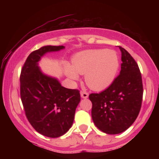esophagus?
Wrapping results in <instances>:
<instances>
[{
    "label": "esophagus",
    "mask_w": 159,
    "mask_h": 159,
    "mask_svg": "<svg viewBox=\"0 0 159 159\" xmlns=\"http://www.w3.org/2000/svg\"><path fill=\"white\" fill-rule=\"evenodd\" d=\"M88 93H87L86 92V91H84V90H82V91H81V98H87V97H88Z\"/></svg>",
    "instance_id": "esophagus-1"
}]
</instances>
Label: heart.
<instances>
[{
	"mask_svg": "<svg viewBox=\"0 0 159 159\" xmlns=\"http://www.w3.org/2000/svg\"><path fill=\"white\" fill-rule=\"evenodd\" d=\"M66 75L72 81L78 74H85V81L91 89L102 90L112 84L120 67L117 53L110 49H90L78 53L72 60V66L63 64Z\"/></svg>",
	"mask_w": 159,
	"mask_h": 159,
	"instance_id": "obj_1",
	"label": "heart"
}]
</instances>
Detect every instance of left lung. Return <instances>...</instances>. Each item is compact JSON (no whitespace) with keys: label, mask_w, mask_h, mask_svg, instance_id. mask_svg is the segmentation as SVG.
<instances>
[{"label":"left lung","mask_w":159,"mask_h":159,"mask_svg":"<svg viewBox=\"0 0 159 159\" xmlns=\"http://www.w3.org/2000/svg\"><path fill=\"white\" fill-rule=\"evenodd\" d=\"M122 53L121 71L112 84L100 93H91V114L102 132L116 134L129 129L139 114L143 98L141 74L138 64L125 49Z\"/></svg>","instance_id":"1"}]
</instances>
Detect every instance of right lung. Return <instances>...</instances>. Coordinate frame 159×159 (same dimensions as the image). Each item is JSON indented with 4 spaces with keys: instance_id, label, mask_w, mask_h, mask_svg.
<instances>
[{
    "instance_id": "1",
    "label": "right lung",
    "mask_w": 159,
    "mask_h": 159,
    "mask_svg": "<svg viewBox=\"0 0 159 159\" xmlns=\"http://www.w3.org/2000/svg\"><path fill=\"white\" fill-rule=\"evenodd\" d=\"M64 48L63 45H45L30 53L20 76L21 98L27 120L36 132L48 138L68 132L81 101L79 91L63 87L57 78L45 74L39 66L45 54Z\"/></svg>"
}]
</instances>
